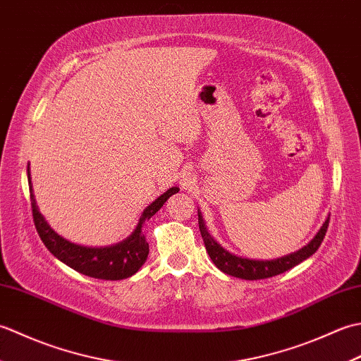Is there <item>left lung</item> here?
<instances>
[{"label":"left lung","mask_w":361,"mask_h":361,"mask_svg":"<svg viewBox=\"0 0 361 361\" xmlns=\"http://www.w3.org/2000/svg\"><path fill=\"white\" fill-rule=\"evenodd\" d=\"M327 226H329V217L324 221V225L321 226L318 234L313 237L312 242L309 245H305L304 248L293 252V255L283 256L274 260H250V259L234 256L231 252H228L226 250L221 248L220 245L209 235V233L206 231L203 219L200 214H198V228H200L206 251H208L212 262L216 264V267L220 271H224L229 276H234V278L248 279V281L273 278V276L288 271L290 268H293L295 265L301 264L302 260L310 257L312 255H315V251L319 248V245L323 242L324 235L327 233Z\"/></svg>","instance_id":"obj_1"}]
</instances>
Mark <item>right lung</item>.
Masks as SVG:
<instances>
[{"label":"right lung","mask_w":361,"mask_h":361,"mask_svg":"<svg viewBox=\"0 0 361 361\" xmlns=\"http://www.w3.org/2000/svg\"><path fill=\"white\" fill-rule=\"evenodd\" d=\"M27 178L29 169H27ZM178 192V188H171L166 192L158 197L155 202L145 208L142 216L140 219L133 234L113 247L105 248H88L80 247V245H74L71 242L65 240L57 233H54L46 224L42 214L38 212L37 204L32 195V189H30V206H32V219L38 235H40L44 247L48 248L54 256L62 260L63 264L71 267L73 270L79 271L90 278L94 279H105V281H121L133 276L149 256V243L145 242V237L141 231L142 224L149 220L152 216L161 209L167 198Z\"/></svg>","instance_id":"right-lung-1"}]
</instances>
